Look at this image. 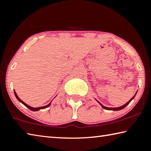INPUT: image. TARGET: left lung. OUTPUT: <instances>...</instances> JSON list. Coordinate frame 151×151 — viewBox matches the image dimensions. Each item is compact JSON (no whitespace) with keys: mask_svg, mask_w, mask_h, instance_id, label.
<instances>
[{"mask_svg":"<svg viewBox=\"0 0 151 151\" xmlns=\"http://www.w3.org/2000/svg\"><path fill=\"white\" fill-rule=\"evenodd\" d=\"M134 96H133V97H132V98L129 100V101L127 103V104H125V105H122V106H121V107H115V108H111V107H105V106H104V105H103L101 104H100L99 103V104L101 105V106L104 108V109H107V110H113V111H119V110H121V109H123V108H125L126 106H127V105L129 104V103H130L132 100H133V99H134Z\"/></svg>","mask_w":151,"mask_h":151,"instance_id":"8db88e82","label":"left lung"}]
</instances>
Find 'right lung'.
<instances>
[{
	"label": "right lung",
	"mask_w": 151,
	"mask_h": 151,
	"mask_svg": "<svg viewBox=\"0 0 151 151\" xmlns=\"http://www.w3.org/2000/svg\"><path fill=\"white\" fill-rule=\"evenodd\" d=\"M14 95H15L16 97H17V99L18 100V101H19L20 102L22 103V104L23 105H24L25 106H26V107H28L29 109H30L31 111H38V110H40V109H45V108L48 107L50 106V104H51V102H50L48 105H46V106H44V107H36V108H34V107H30V106H29V105H28L27 104H26L24 102V101H22V100H21V99L19 98V97H18V96H17V93H16V92H15V91H14Z\"/></svg>",
	"instance_id": "add662e5"
}]
</instances>
